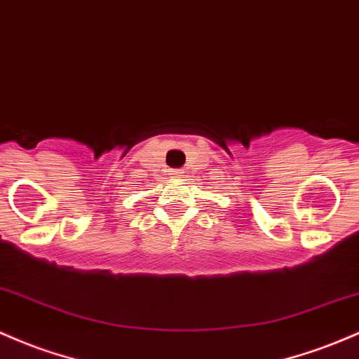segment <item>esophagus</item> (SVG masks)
Returning <instances> with one entry per match:
<instances>
[{
    "label": "esophagus",
    "mask_w": 359,
    "mask_h": 359,
    "mask_svg": "<svg viewBox=\"0 0 359 359\" xmlns=\"http://www.w3.org/2000/svg\"><path fill=\"white\" fill-rule=\"evenodd\" d=\"M179 173H182V172H180V170H175V172H173V175H179Z\"/></svg>",
    "instance_id": "1"
}]
</instances>
